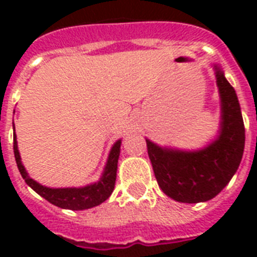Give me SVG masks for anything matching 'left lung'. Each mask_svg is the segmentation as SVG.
I'll list each match as a JSON object with an SVG mask.
<instances>
[{"label": "left lung", "mask_w": 257, "mask_h": 257, "mask_svg": "<svg viewBox=\"0 0 257 257\" xmlns=\"http://www.w3.org/2000/svg\"><path fill=\"white\" fill-rule=\"evenodd\" d=\"M215 70L220 96L219 131L199 149L161 147L147 141L159 187L179 203H204L223 191L239 168L245 144V129L237 94L219 64Z\"/></svg>", "instance_id": "left-lung-1"}]
</instances>
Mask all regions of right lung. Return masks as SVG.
<instances>
[{"label": "right lung", "instance_id": "add662e5", "mask_svg": "<svg viewBox=\"0 0 257 257\" xmlns=\"http://www.w3.org/2000/svg\"><path fill=\"white\" fill-rule=\"evenodd\" d=\"M13 139L14 157H16V163H17L18 171L21 173L22 179L25 180V183L34 192H37L38 195L42 196L44 199L48 200L49 203H52L56 207H60L62 209H70V211H84V209H89V208L100 205L101 203H104L105 200L109 199V196L112 195L113 189H114V183H116L117 163H118V157H120L121 141H122L121 139H118L109 151L104 171L101 173L98 181L86 184L84 187L66 188L45 187V185H42L38 181L32 179L26 168L24 167V164H22L21 155H20V151H18L16 132L13 133Z\"/></svg>", "mask_w": 257, "mask_h": 257}]
</instances>
